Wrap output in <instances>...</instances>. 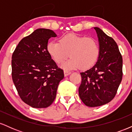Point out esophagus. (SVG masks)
<instances>
[{"label":"esophagus","mask_w":132,"mask_h":132,"mask_svg":"<svg viewBox=\"0 0 132 132\" xmlns=\"http://www.w3.org/2000/svg\"><path fill=\"white\" fill-rule=\"evenodd\" d=\"M64 74L65 76H67L70 75L71 71H67V70H64Z\"/></svg>","instance_id":"esophagus-1"}]
</instances>
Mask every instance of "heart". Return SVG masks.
Listing matches in <instances>:
<instances>
[{
    "instance_id": "heart-1",
    "label": "heart",
    "mask_w": 132,
    "mask_h": 132,
    "mask_svg": "<svg viewBox=\"0 0 132 132\" xmlns=\"http://www.w3.org/2000/svg\"><path fill=\"white\" fill-rule=\"evenodd\" d=\"M47 51L57 64L63 63L65 69H88L97 61L100 55V46L92 38L80 36L74 33L65 35L59 39V43L51 42L47 45Z\"/></svg>"
}]
</instances>
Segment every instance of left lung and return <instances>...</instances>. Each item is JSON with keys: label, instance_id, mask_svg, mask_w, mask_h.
Here are the masks:
<instances>
[{"label": "left lung", "instance_id": "1", "mask_svg": "<svg viewBox=\"0 0 132 132\" xmlns=\"http://www.w3.org/2000/svg\"><path fill=\"white\" fill-rule=\"evenodd\" d=\"M94 29L99 38L100 55L93 67L81 72L82 81L79 87L81 101L90 107L110 102L116 96L123 76V60L117 44L99 28Z\"/></svg>", "mask_w": 132, "mask_h": 132}]
</instances>
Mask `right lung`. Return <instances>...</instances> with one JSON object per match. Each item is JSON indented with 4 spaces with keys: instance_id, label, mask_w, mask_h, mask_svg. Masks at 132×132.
Instances as JSON below:
<instances>
[{
    "instance_id": "add662e5",
    "label": "right lung",
    "mask_w": 132,
    "mask_h": 132,
    "mask_svg": "<svg viewBox=\"0 0 132 132\" xmlns=\"http://www.w3.org/2000/svg\"><path fill=\"white\" fill-rule=\"evenodd\" d=\"M52 30L39 28L19 42L12 56V77L20 97L33 108H46L56 95L64 72L47 51Z\"/></svg>"
}]
</instances>
